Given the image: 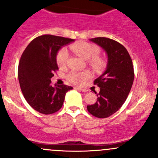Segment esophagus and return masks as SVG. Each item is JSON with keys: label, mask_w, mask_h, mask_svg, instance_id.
I'll use <instances>...</instances> for the list:
<instances>
[{"label": "esophagus", "mask_w": 158, "mask_h": 158, "mask_svg": "<svg viewBox=\"0 0 158 158\" xmlns=\"http://www.w3.org/2000/svg\"><path fill=\"white\" fill-rule=\"evenodd\" d=\"M75 89H78V90H80L81 92H86L87 91V89H82V88H79V87H75Z\"/></svg>", "instance_id": "esophagus-1"}]
</instances>
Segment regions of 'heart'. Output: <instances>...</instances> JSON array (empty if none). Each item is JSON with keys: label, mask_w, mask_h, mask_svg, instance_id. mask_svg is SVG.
Instances as JSON below:
<instances>
[{"label": "heart", "mask_w": 158, "mask_h": 158, "mask_svg": "<svg viewBox=\"0 0 158 158\" xmlns=\"http://www.w3.org/2000/svg\"><path fill=\"white\" fill-rule=\"evenodd\" d=\"M70 48L82 58L89 60V66L97 73H100L106 69L107 64L106 60L98 55L99 52V49L95 44L82 41L71 45ZM68 56L69 55L66 49L63 48L59 51L56 55V62L59 66L63 67L66 66ZM90 77L91 73L88 70H84V71L73 70L67 75L68 80L76 85H82Z\"/></svg>", "instance_id": "obj_1"}]
</instances>
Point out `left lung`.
<instances>
[{
	"label": "left lung",
	"mask_w": 158,
	"mask_h": 158,
	"mask_svg": "<svg viewBox=\"0 0 158 158\" xmlns=\"http://www.w3.org/2000/svg\"><path fill=\"white\" fill-rule=\"evenodd\" d=\"M105 49L108 55L106 70L94 81L100 91L95 104L87 106L91 114L99 118H108L121 107L131 89L134 81L133 63L128 50L118 42L106 37L90 40Z\"/></svg>",
	"instance_id": "left-lung-1"
}]
</instances>
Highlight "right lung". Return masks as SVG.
Returning <instances> with one entry per match:
<instances>
[{"label": "right lung", "instance_id": "obj_1", "mask_svg": "<svg viewBox=\"0 0 158 158\" xmlns=\"http://www.w3.org/2000/svg\"><path fill=\"white\" fill-rule=\"evenodd\" d=\"M74 40L53 35L33 39L24 49L18 66V79L28 104L38 112L50 114L62 108L66 93L73 89L66 85L51 84V78L59 69L56 54L63 46Z\"/></svg>", "mask_w": 158, "mask_h": 158}]
</instances>
